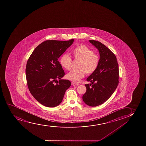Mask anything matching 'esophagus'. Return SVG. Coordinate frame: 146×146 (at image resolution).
<instances>
[{
	"mask_svg": "<svg viewBox=\"0 0 146 146\" xmlns=\"http://www.w3.org/2000/svg\"><path fill=\"white\" fill-rule=\"evenodd\" d=\"M72 85H74V86H77V85H79V84L78 83H76L72 82Z\"/></svg>",
	"mask_w": 146,
	"mask_h": 146,
	"instance_id": "34e87169",
	"label": "esophagus"
}]
</instances>
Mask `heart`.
Listing matches in <instances>:
<instances>
[{
  "instance_id": "1",
  "label": "heart",
  "mask_w": 146,
  "mask_h": 146,
  "mask_svg": "<svg viewBox=\"0 0 146 146\" xmlns=\"http://www.w3.org/2000/svg\"><path fill=\"white\" fill-rule=\"evenodd\" d=\"M76 59L80 60L77 70H72L66 75L68 79L74 82H79L86 73L88 74L95 72L100 63L98 55L84 45H79L72 50ZM72 59L68 54H64L60 59L62 67L66 70H70Z\"/></svg>"
}]
</instances>
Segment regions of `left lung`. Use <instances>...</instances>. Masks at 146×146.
<instances>
[{"instance_id":"1","label":"left lung","mask_w":146,"mask_h":146,"mask_svg":"<svg viewBox=\"0 0 146 146\" xmlns=\"http://www.w3.org/2000/svg\"><path fill=\"white\" fill-rule=\"evenodd\" d=\"M100 53V63L95 72L87 78L91 83L85 84L86 93L82 99L90 106L102 104L109 99L117 87L119 70L117 58L114 54L102 42L89 40Z\"/></svg>"}]
</instances>
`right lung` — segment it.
Instances as JSON below:
<instances>
[{
    "mask_svg": "<svg viewBox=\"0 0 146 146\" xmlns=\"http://www.w3.org/2000/svg\"><path fill=\"white\" fill-rule=\"evenodd\" d=\"M74 41L46 40L36 48L28 59L25 70L28 89L43 106L59 105L71 85L69 80L61 79L65 72L58 60Z\"/></svg>",
    "mask_w": 146,
    "mask_h": 146,
    "instance_id": "1",
    "label": "right lung"
}]
</instances>
